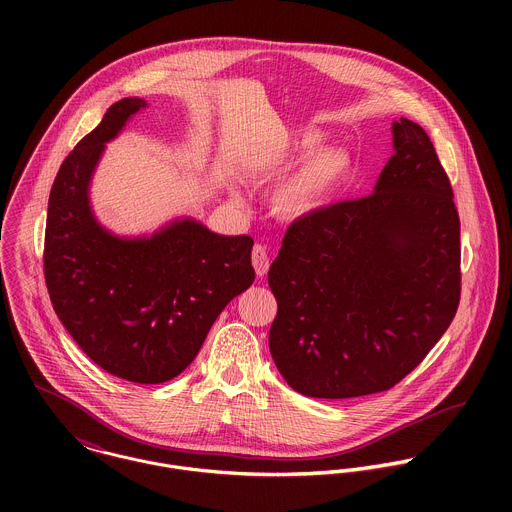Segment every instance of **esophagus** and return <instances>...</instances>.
Returning a JSON list of instances; mask_svg holds the SVG:
<instances>
[{
    "instance_id": "1",
    "label": "esophagus",
    "mask_w": 512,
    "mask_h": 512,
    "mask_svg": "<svg viewBox=\"0 0 512 512\" xmlns=\"http://www.w3.org/2000/svg\"><path fill=\"white\" fill-rule=\"evenodd\" d=\"M252 266H254V270H256L258 276H264V274L268 272V268H270V256H268L266 246L256 244V246L252 248Z\"/></svg>"
}]
</instances>
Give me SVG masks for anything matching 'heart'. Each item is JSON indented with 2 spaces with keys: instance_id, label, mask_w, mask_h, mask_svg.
<instances>
[{
  "instance_id": "heart-1",
  "label": "heart",
  "mask_w": 512,
  "mask_h": 512,
  "mask_svg": "<svg viewBox=\"0 0 512 512\" xmlns=\"http://www.w3.org/2000/svg\"><path fill=\"white\" fill-rule=\"evenodd\" d=\"M319 140V134L309 132L297 140V146L309 149ZM349 165V155L341 149L325 147L313 151L278 185L274 193L276 209L288 217L313 211L343 181Z\"/></svg>"
}]
</instances>
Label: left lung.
Wrapping results in <instances>:
<instances>
[{
  "instance_id": "8db88e82",
  "label": "left lung",
  "mask_w": 512,
  "mask_h": 512,
  "mask_svg": "<svg viewBox=\"0 0 512 512\" xmlns=\"http://www.w3.org/2000/svg\"><path fill=\"white\" fill-rule=\"evenodd\" d=\"M376 187L293 220L268 284L278 301L270 353L311 398L398 384L447 331L461 295L459 215L422 126L392 124Z\"/></svg>"
}]
</instances>
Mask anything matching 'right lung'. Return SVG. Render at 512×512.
I'll return each mask as SVG.
<instances>
[{"label": "right lung", "instance_id": "add662e5", "mask_svg": "<svg viewBox=\"0 0 512 512\" xmlns=\"http://www.w3.org/2000/svg\"><path fill=\"white\" fill-rule=\"evenodd\" d=\"M142 98L112 104L63 161L45 228V282L55 313L76 345L106 372L159 384L193 363L220 311L254 282L250 236H220L175 220L149 238H118L88 203L104 144Z\"/></svg>", "mask_w": 512, "mask_h": 512}]
</instances>
